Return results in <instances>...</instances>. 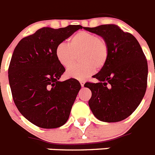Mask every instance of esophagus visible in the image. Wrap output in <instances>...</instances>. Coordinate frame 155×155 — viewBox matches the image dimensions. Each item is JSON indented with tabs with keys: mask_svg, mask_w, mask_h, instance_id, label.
<instances>
[{
	"mask_svg": "<svg viewBox=\"0 0 155 155\" xmlns=\"http://www.w3.org/2000/svg\"><path fill=\"white\" fill-rule=\"evenodd\" d=\"M80 83H81V87H83V86H84V85H85V81L81 80Z\"/></svg>",
	"mask_w": 155,
	"mask_h": 155,
	"instance_id": "1",
	"label": "esophagus"
}]
</instances>
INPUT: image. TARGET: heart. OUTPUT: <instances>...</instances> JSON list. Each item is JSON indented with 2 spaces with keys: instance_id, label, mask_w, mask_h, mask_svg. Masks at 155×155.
<instances>
[{
  "instance_id": "heart-1",
  "label": "heart",
  "mask_w": 155,
  "mask_h": 155,
  "mask_svg": "<svg viewBox=\"0 0 155 155\" xmlns=\"http://www.w3.org/2000/svg\"><path fill=\"white\" fill-rule=\"evenodd\" d=\"M79 53V59L83 62L72 67ZM55 54L58 62L65 68L72 67L67 70V77L84 80L93 74L97 69H101L104 66L108 57V47L102 37L80 31L70 37L69 43H58Z\"/></svg>"
}]
</instances>
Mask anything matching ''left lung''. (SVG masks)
I'll return each instance as SVG.
<instances>
[{
	"mask_svg": "<svg viewBox=\"0 0 155 155\" xmlns=\"http://www.w3.org/2000/svg\"><path fill=\"white\" fill-rule=\"evenodd\" d=\"M101 36L108 47L104 66L93 78L98 83L86 82L92 92L89 101L93 115L103 122H119L137 108L145 95L148 66L139 42L115 24L84 28Z\"/></svg>",
	"mask_w": 155,
	"mask_h": 155,
	"instance_id": "8db88e82",
	"label": "left lung"
}]
</instances>
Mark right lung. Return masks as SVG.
I'll use <instances>...</instances> for the list:
<instances>
[{
	"mask_svg": "<svg viewBox=\"0 0 155 155\" xmlns=\"http://www.w3.org/2000/svg\"><path fill=\"white\" fill-rule=\"evenodd\" d=\"M81 28V25L43 28L23 38L14 50L8 67L14 103L28 120L39 127L56 128L68 120L81 84L74 78L60 81L66 70L55 50Z\"/></svg>",
	"mask_w": 155,
	"mask_h": 155,
	"instance_id": "obj_1",
	"label": "right lung"
}]
</instances>
